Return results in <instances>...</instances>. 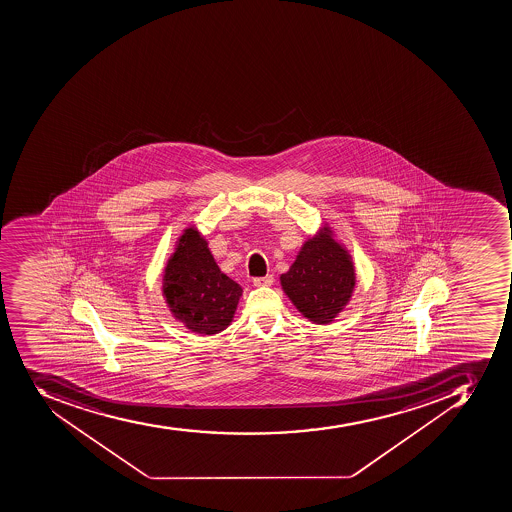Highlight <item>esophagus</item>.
Wrapping results in <instances>:
<instances>
[{
	"instance_id": "esophagus-1",
	"label": "esophagus",
	"mask_w": 512,
	"mask_h": 512,
	"mask_svg": "<svg viewBox=\"0 0 512 512\" xmlns=\"http://www.w3.org/2000/svg\"><path fill=\"white\" fill-rule=\"evenodd\" d=\"M253 283L256 287H269V285L274 283V277H272V275H266V277H254Z\"/></svg>"
}]
</instances>
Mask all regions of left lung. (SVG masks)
Masks as SVG:
<instances>
[{"instance_id": "8db88e82", "label": "left lung", "mask_w": 512, "mask_h": 512, "mask_svg": "<svg viewBox=\"0 0 512 512\" xmlns=\"http://www.w3.org/2000/svg\"><path fill=\"white\" fill-rule=\"evenodd\" d=\"M280 279L283 290L304 317L327 324L351 298L353 264L325 230L304 243L290 271Z\"/></svg>"}]
</instances>
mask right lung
Wrapping results in <instances>:
<instances>
[{"mask_svg":"<svg viewBox=\"0 0 512 512\" xmlns=\"http://www.w3.org/2000/svg\"><path fill=\"white\" fill-rule=\"evenodd\" d=\"M241 291L217 267L200 233L185 230L164 275V295L174 316L192 332H221L232 320Z\"/></svg>","mask_w":512,"mask_h":512,"instance_id":"add662e5","label":"right lung"}]
</instances>
